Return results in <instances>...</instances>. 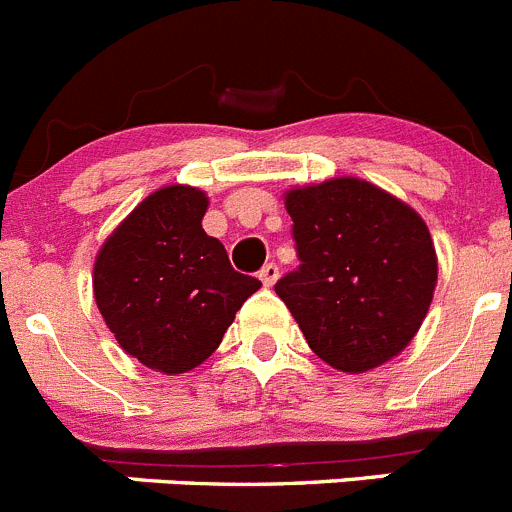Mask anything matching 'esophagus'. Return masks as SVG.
Instances as JSON below:
<instances>
[{"label": "esophagus", "instance_id": "34e87169", "mask_svg": "<svg viewBox=\"0 0 512 512\" xmlns=\"http://www.w3.org/2000/svg\"><path fill=\"white\" fill-rule=\"evenodd\" d=\"M278 275H280V270H278V265H275V262H267V265L260 270V280L267 285V288H270V285H275Z\"/></svg>", "mask_w": 512, "mask_h": 512}]
</instances>
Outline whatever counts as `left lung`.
Listing matches in <instances>:
<instances>
[{"mask_svg": "<svg viewBox=\"0 0 512 512\" xmlns=\"http://www.w3.org/2000/svg\"><path fill=\"white\" fill-rule=\"evenodd\" d=\"M283 199L301 265L275 293L308 347L347 375L398 357L421 329L439 278L421 214L354 176L288 188Z\"/></svg>", "mask_w": 512, "mask_h": 512, "instance_id": "8db88e82", "label": "left lung"}]
</instances>
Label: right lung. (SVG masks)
Instances as JSON below:
<instances>
[{"instance_id":"right-lung-1","label":"right lung","mask_w":512,"mask_h":512,"mask_svg":"<svg viewBox=\"0 0 512 512\" xmlns=\"http://www.w3.org/2000/svg\"><path fill=\"white\" fill-rule=\"evenodd\" d=\"M209 196L163 186L104 239L94 298L119 347L163 375L199 367L216 352L260 280L237 273L219 239L201 227Z\"/></svg>"}]
</instances>
